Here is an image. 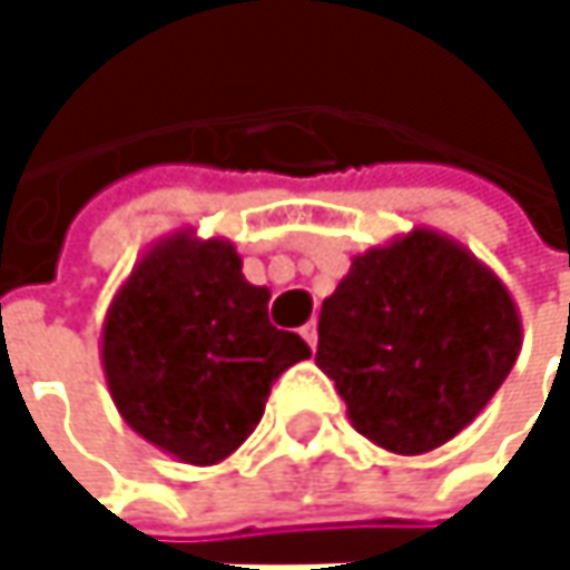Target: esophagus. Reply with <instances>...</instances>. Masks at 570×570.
<instances>
[{
    "instance_id": "esophagus-1",
    "label": "esophagus",
    "mask_w": 570,
    "mask_h": 570,
    "mask_svg": "<svg viewBox=\"0 0 570 570\" xmlns=\"http://www.w3.org/2000/svg\"><path fill=\"white\" fill-rule=\"evenodd\" d=\"M299 336L306 340V346H309V350H316V323H313V320L299 330Z\"/></svg>"
}]
</instances>
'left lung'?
<instances>
[{"mask_svg":"<svg viewBox=\"0 0 570 570\" xmlns=\"http://www.w3.org/2000/svg\"><path fill=\"white\" fill-rule=\"evenodd\" d=\"M316 330V366L336 383L353 429L393 455L455 439L521 353L509 286L432 227L353 257Z\"/></svg>","mask_w":570,"mask_h":570,"instance_id":"8db88e82","label":"left lung"}]
</instances>
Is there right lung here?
Segmentation results:
<instances>
[{"mask_svg": "<svg viewBox=\"0 0 570 570\" xmlns=\"http://www.w3.org/2000/svg\"><path fill=\"white\" fill-rule=\"evenodd\" d=\"M227 237L155 240L105 313L101 370L121 419L184 465H217L257 429L274 380L309 346L267 320Z\"/></svg>", "mask_w": 570, "mask_h": 570, "instance_id": "add662e5", "label": "right lung"}]
</instances>
